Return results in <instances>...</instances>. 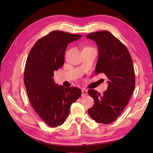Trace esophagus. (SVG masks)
I'll return each mask as SVG.
<instances>
[{"instance_id":"34e87169","label":"esophagus","mask_w":153,"mask_h":153,"mask_svg":"<svg viewBox=\"0 0 153 153\" xmlns=\"http://www.w3.org/2000/svg\"><path fill=\"white\" fill-rule=\"evenodd\" d=\"M82 97H85L87 95V91L86 89H82Z\"/></svg>"}]
</instances>
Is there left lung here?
Wrapping results in <instances>:
<instances>
[{"label": "left lung", "instance_id": "1", "mask_svg": "<svg viewBox=\"0 0 153 153\" xmlns=\"http://www.w3.org/2000/svg\"><path fill=\"white\" fill-rule=\"evenodd\" d=\"M86 37L95 41L98 47L96 74H104L108 79V88L102 95L94 89L88 91L95 102L88 113L95 122L107 124L121 114L134 92V64L128 48L110 32H95Z\"/></svg>", "mask_w": 153, "mask_h": 153}]
</instances>
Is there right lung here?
I'll return each instance as SVG.
<instances>
[{
	"instance_id": "add662e5",
	"label": "right lung",
	"mask_w": 153,
	"mask_h": 153,
	"mask_svg": "<svg viewBox=\"0 0 153 153\" xmlns=\"http://www.w3.org/2000/svg\"><path fill=\"white\" fill-rule=\"evenodd\" d=\"M82 36L61 31H51L39 39L28 55L24 83L31 106L47 124L54 128L66 121L71 104L82 91L56 84L54 71L64 65L68 45Z\"/></svg>"
}]
</instances>
